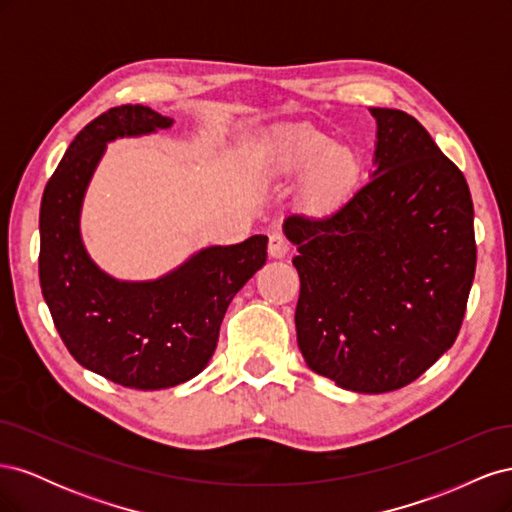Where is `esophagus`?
<instances>
[{
	"label": "esophagus",
	"instance_id": "34e87169",
	"mask_svg": "<svg viewBox=\"0 0 512 512\" xmlns=\"http://www.w3.org/2000/svg\"><path fill=\"white\" fill-rule=\"evenodd\" d=\"M288 252H290L288 239L282 235V232H271V237H269V254L273 258H284Z\"/></svg>",
	"mask_w": 512,
	"mask_h": 512
}]
</instances>
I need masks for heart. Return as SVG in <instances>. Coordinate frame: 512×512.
<instances>
[{"mask_svg":"<svg viewBox=\"0 0 512 512\" xmlns=\"http://www.w3.org/2000/svg\"><path fill=\"white\" fill-rule=\"evenodd\" d=\"M286 166L297 173H314L312 194L320 205H333L342 198L356 177V162L344 151L318 138H303L286 153Z\"/></svg>","mask_w":512,"mask_h":512,"instance_id":"b5f03b06","label":"heart"}]
</instances>
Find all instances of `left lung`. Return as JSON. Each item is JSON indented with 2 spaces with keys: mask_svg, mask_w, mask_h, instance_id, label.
I'll return each mask as SVG.
<instances>
[{
  "mask_svg": "<svg viewBox=\"0 0 512 512\" xmlns=\"http://www.w3.org/2000/svg\"><path fill=\"white\" fill-rule=\"evenodd\" d=\"M376 170L327 215L292 213L301 292L294 324L309 369L356 393L414 382L455 344L476 271L461 170L412 115L369 108Z\"/></svg>",
  "mask_w": 512,
  "mask_h": 512,
  "instance_id": "obj_1",
  "label": "left lung"
}]
</instances>
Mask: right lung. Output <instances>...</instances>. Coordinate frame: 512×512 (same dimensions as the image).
Listing matches in <instances>:
<instances>
[{
  "label": "right lung",
  "instance_id": "1",
  "mask_svg": "<svg viewBox=\"0 0 512 512\" xmlns=\"http://www.w3.org/2000/svg\"><path fill=\"white\" fill-rule=\"evenodd\" d=\"M170 123L143 104L108 108L76 134L40 205V288L59 337L83 367L141 391L177 386L207 367L232 297L267 260V237L254 235L207 247L160 280L119 282L87 256L79 215L106 143Z\"/></svg>",
  "mask_w": 512,
  "mask_h": 512
}]
</instances>
